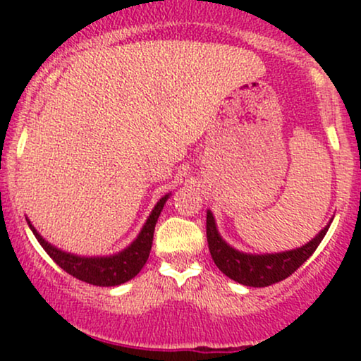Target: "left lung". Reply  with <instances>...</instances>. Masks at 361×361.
Returning <instances> with one entry per match:
<instances>
[{
  "instance_id": "1",
  "label": "left lung",
  "mask_w": 361,
  "mask_h": 361,
  "mask_svg": "<svg viewBox=\"0 0 361 361\" xmlns=\"http://www.w3.org/2000/svg\"><path fill=\"white\" fill-rule=\"evenodd\" d=\"M332 220L334 216L312 240L299 248L279 253H246L226 243L216 228L214 214L212 210H207V241L212 259L225 276L250 288H266L288 278L312 256L327 233Z\"/></svg>"
}]
</instances>
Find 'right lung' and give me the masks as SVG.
<instances>
[{
  "mask_svg": "<svg viewBox=\"0 0 361 361\" xmlns=\"http://www.w3.org/2000/svg\"><path fill=\"white\" fill-rule=\"evenodd\" d=\"M172 194H166L157 200L154 209L151 210L149 216H147L145 225L140 230V233L135 240L131 241L126 248L113 255L106 256H83L75 255L71 251L61 250L57 246L44 238V236L36 230V226L31 224V220L26 216V221L29 228L32 230L34 236H36L39 243L46 253L61 266V268L68 273L73 278L83 281V283L102 286V288H111V286L125 284L126 281L135 278V276L142 269L146 264L147 258H149L151 246H152V236H154V228L159 219L162 209H164L167 199Z\"/></svg>",
  "mask_w": 361,
  "mask_h": 361,
  "instance_id": "obj_1",
  "label": "right lung"
}]
</instances>
